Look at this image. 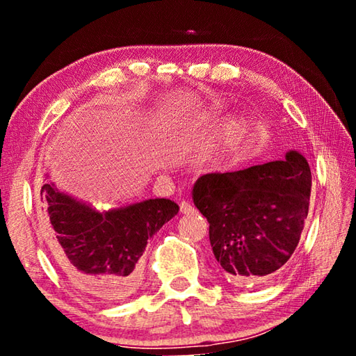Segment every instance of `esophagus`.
<instances>
[{"label":"esophagus","instance_id":"1","mask_svg":"<svg viewBox=\"0 0 356 356\" xmlns=\"http://www.w3.org/2000/svg\"><path fill=\"white\" fill-rule=\"evenodd\" d=\"M180 212H182L184 215H188V213L195 212V207H193L190 202L182 201V202H180Z\"/></svg>","mask_w":356,"mask_h":356}]
</instances>
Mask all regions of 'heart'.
Wrapping results in <instances>:
<instances>
[{"mask_svg":"<svg viewBox=\"0 0 356 356\" xmlns=\"http://www.w3.org/2000/svg\"><path fill=\"white\" fill-rule=\"evenodd\" d=\"M215 116H216L215 111L209 113V114H207V120H210V122H212V120L215 119ZM242 136H243V122H242V120H240V119L231 120V122H229V125H227L226 135H225L226 147L236 146V144H237L240 140H242Z\"/></svg>","mask_w":356,"mask_h":356,"instance_id":"b5f03b06","label":"heart"}]
</instances>
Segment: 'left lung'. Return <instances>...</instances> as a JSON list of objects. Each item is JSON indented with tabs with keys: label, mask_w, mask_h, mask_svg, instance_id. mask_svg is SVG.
Listing matches in <instances>:
<instances>
[{
	"label": "left lung",
	"mask_w": 356,
	"mask_h": 356,
	"mask_svg": "<svg viewBox=\"0 0 356 356\" xmlns=\"http://www.w3.org/2000/svg\"><path fill=\"white\" fill-rule=\"evenodd\" d=\"M193 202L209 221L216 267L237 287L281 272L308 216L311 170L297 150L284 160L232 172L204 174Z\"/></svg>",
	"instance_id": "left-lung-1"
}]
</instances>
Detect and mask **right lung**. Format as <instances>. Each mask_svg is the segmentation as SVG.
<instances>
[{
	"mask_svg": "<svg viewBox=\"0 0 356 356\" xmlns=\"http://www.w3.org/2000/svg\"><path fill=\"white\" fill-rule=\"evenodd\" d=\"M40 201L53 259L72 284L102 305L135 293L147 242L179 212L165 197L97 210L53 182L42 185Z\"/></svg>",
	"mask_w": 356,
	"mask_h": 356,
	"instance_id": "right-lung-1",
	"label": "right lung"
}]
</instances>
